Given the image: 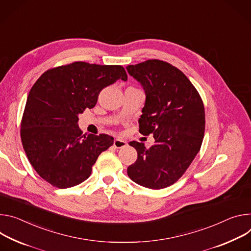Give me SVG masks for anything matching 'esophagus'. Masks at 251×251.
Returning <instances> with one entry per match:
<instances>
[{"instance_id": "34e87169", "label": "esophagus", "mask_w": 251, "mask_h": 251, "mask_svg": "<svg viewBox=\"0 0 251 251\" xmlns=\"http://www.w3.org/2000/svg\"><path fill=\"white\" fill-rule=\"evenodd\" d=\"M126 142L123 141V140H120V138H116V140L114 141V147L116 149H122V148H125L126 147Z\"/></svg>"}]
</instances>
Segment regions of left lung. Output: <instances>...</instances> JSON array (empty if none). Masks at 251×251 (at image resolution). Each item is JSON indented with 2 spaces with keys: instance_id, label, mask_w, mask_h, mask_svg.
I'll use <instances>...</instances> for the list:
<instances>
[{
  "instance_id": "8db88e82",
  "label": "left lung",
  "mask_w": 251,
  "mask_h": 251,
  "mask_svg": "<svg viewBox=\"0 0 251 251\" xmlns=\"http://www.w3.org/2000/svg\"><path fill=\"white\" fill-rule=\"evenodd\" d=\"M146 93L140 132L153 134L154 145L130 142L137 159L127 168L129 178L151 189L176 182L201 150L205 115L202 100L186 75L173 65L148 60L126 67Z\"/></svg>"
}]
</instances>
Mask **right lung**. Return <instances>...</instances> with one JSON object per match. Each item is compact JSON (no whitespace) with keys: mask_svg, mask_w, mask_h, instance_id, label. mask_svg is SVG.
I'll return each instance as SVG.
<instances>
[{"mask_svg":"<svg viewBox=\"0 0 251 251\" xmlns=\"http://www.w3.org/2000/svg\"><path fill=\"white\" fill-rule=\"evenodd\" d=\"M126 80L122 66L75 62L45 72L27 96L21 138L39 176L58 188L85 181L99 155L114 144L107 134H82L78 115L93 108L102 89Z\"/></svg>","mask_w":251,"mask_h":251,"instance_id":"right-lung-1","label":"right lung"}]
</instances>
